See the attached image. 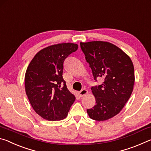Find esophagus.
Instances as JSON below:
<instances>
[{
  "mask_svg": "<svg viewBox=\"0 0 151 151\" xmlns=\"http://www.w3.org/2000/svg\"><path fill=\"white\" fill-rule=\"evenodd\" d=\"M87 93H88V91H86V89H82V90L79 92V95H80L81 96H83Z\"/></svg>",
  "mask_w": 151,
  "mask_h": 151,
  "instance_id": "esophagus-1",
  "label": "esophagus"
}]
</instances>
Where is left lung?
<instances>
[{"instance_id": "obj_1", "label": "left lung", "mask_w": 151, "mask_h": 151, "mask_svg": "<svg viewBox=\"0 0 151 151\" xmlns=\"http://www.w3.org/2000/svg\"><path fill=\"white\" fill-rule=\"evenodd\" d=\"M80 45L94 81L104 79L102 85L92 86L96 104L87 109V113L95 121H106L119 114L131 95L134 83L133 64L121 48L110 42L92 41Z\"/></svg>"}]
</instances>
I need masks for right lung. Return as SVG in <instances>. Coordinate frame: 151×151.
<instances>
[{
	"label": "right lung",
	"mask_w": 151,
	"mask_h": 151,
	"mask_svg": "<svg viewBox=\"0 0 151 151\" xmlns=\"http://www.w3.org/2000/svg\"><path fill=\"white\" fill-rule=\"evenodd\" d=\"M78 49L73 43L50 46L40 50L25 74V91L33 109L48 121H60L67 116L75 96L63 79L65 58Z\"/></svg>",
	"instance_id": "right-lung-1"
}]
</instances>
